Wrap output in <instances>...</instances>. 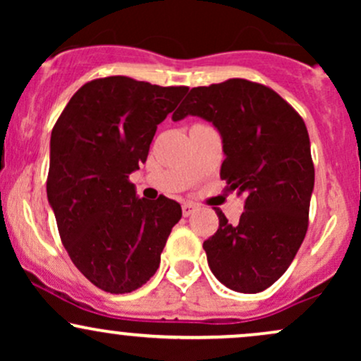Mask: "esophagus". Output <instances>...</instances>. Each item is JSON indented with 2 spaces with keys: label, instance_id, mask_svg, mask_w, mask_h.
Returning <instances> with one entry per match:
<instances>
[{
  "label": "esophagus",
  "instance_id": "esophagus-1",
  "mask_svg": "<svg viewBox=\"0 0 361 361\" xmlns=\"http://www.w3.org/2000/svg\"><path fill=\"white\" fill-rule=\"evenodd\" d=\"M197 209H198V205L192 204V202H185V204L181 205V210H183V215H185V217H188V215H192Z\"/></svg>",
  "mask_w": 361,
  "mask_h": 361
}]
</instances>
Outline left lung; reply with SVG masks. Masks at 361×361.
<instances>
[{
    "label": "left lung",
    "mask_w": 361,
    "mask_h": 361,
    "mask_svg": "<svg viewBox=\"0 0 361 361\" xmlns=\"http://www.w3.org/2000/svg\"><path fill=\"white\" fill-rule=\"evenodd\" d=\"M212 122L222 135L221 178L246 197L244 212L204 243L210 270L227 288L258 293L287 271L309 227L314 163L304 120L276 91L233 78L190 90L173 120Z\"/></svg>",
    "instance_id": "8db88e82"
}]
</instances>
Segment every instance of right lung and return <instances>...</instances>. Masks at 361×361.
Returning <instances> with one entry per match:
<instances>
[{
	"instance_id": "obj_1",
	"label": "right lung",
	"mask_w": 361,
	"mask_h": 361,
	"mask_svg": "<svg viewBox=\"0 0 361 361\" xmlns=\"http://www.w3.org/2000/svg\"><path fill=\"white\" fill-rule=\"evenodd\" d=\"M186 86L127 76L82 85L51 135L47 198L69 258L98 288L128 293L159 268L181 207L135 197L128 175L147 159L156 128Z\"/></svg>"
}]
</instances>
